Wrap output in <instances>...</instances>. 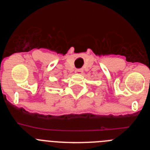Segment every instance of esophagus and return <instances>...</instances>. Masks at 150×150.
<instances>
[{
    "mask_svg": "<svg viewBox=\"0 0 150 150\" xmlns=\"http://www.w3.org/2000/svg\"><path fill=\"white\" fill-rule=\"evenodd\" d=\"M75 73L76 74H81V73H83V70L82 69H76V71H75Z\"/></svg>",
    "mask_w": 150,
    "mask_h": 150,
    "instance_id": "esophagus-1",
    "label": "esophagus"
}]
</instances>
